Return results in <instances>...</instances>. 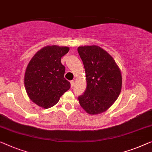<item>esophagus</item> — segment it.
<instances>
[{
    "mask_svg": "<svg viewBox=\"0 0 152 152\" xmlns=\"http://www.w3.org/2000/svg\"><path fill=\"white\" fill-rule=\"evenodd\" d=\"M70 83H71V87L72 88L74 87V80H72L71 82H70Z\"/></svg>",
    "mask_w": 152,
    "mask_h": 152,
    "instance_id": "esophagus-1",
    "label": "esophagus"
}]
</instances>
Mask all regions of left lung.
<instances>
[{
  "label": "left lung",
  "mask_w": 152,
  "mask_h": 152,
  "mask_svg": "<svg viewBox=\"0 0 152 152\" xmlns=\"http://www.w3.org/2000/svg\"><path fill=\"white\" fill-rule=\"evenodd\" d=\"M78 52L85 69L87 88L78 97L84 110L100 114L111 106L121 90L122 77L111 56L98 46H80Z\"/></svg>",
  "instance_id": "8db88e82"
}]
</instances>
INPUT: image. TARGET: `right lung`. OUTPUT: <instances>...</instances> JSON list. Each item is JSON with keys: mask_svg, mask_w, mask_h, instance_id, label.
Instances as JSON below:
<instances>
[{"mask_svg": "<svg viewBox=\"0 0 152 152\" xmlns=\"http://www.w3.org/2000/svg\"><path fill=\"white\" fill-rule=\"evenodd\" d=\"M69 50L66 46L44 47L27 65L24 75L26 93L40 107L49 108L54 106L70 88V83L64 78L65 67L61 62Z\"/></svg>", "mask_w": 152, "mask_h": 152, "instance_id": "right-lung-1", "label": "right lung"}]
</instances>
